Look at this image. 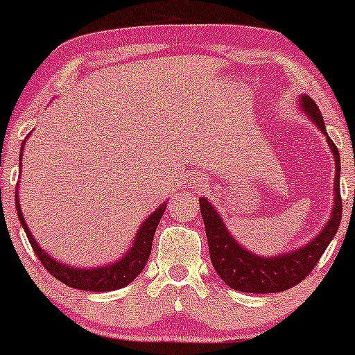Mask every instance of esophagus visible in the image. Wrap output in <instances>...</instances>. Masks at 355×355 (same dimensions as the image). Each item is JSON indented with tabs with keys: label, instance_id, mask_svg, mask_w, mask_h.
<instances>
[{
	"label": "esophagus",
	"instance_id": "obj_1",
	"mask_svg": "<svg viewBox=\"0 0 355 355\" xmlns=\"http://www.w3.org/2000/svg\"><path fill=\"white\" fill-rule=\"evenodd\" d=\"M190 187L193 190H200V189H203V187H207V180L202 177V175H195V177H191Z\"/></svg>",
	"mask_w": 355,
	"mask_h": 355
}]
</instances>
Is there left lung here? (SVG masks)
<instances>
[{
	"label": "left lung",
	"mask_w": 355,
	"mask_h": 355,
	"mask_svg": "<svg viewBox=\"0 0 355 355\" xmlns=\"http://www.w3.org/2000/svg\"><path fill=\"white\" fill-rule=\"evenodd\" d=\"M299 108L311 118V121L325 135L329 148L336 162V178H334V205L331 218L327 220L319 234L311 242L304 243L295 250L285 252L274 257L254 254L242 247L239 240L227 229L222 215L215 210L209 198L200 197V211L209 239L210 260L220 279L234 291L247 294H274L294 287L312 272L325 248L340 225L342 198H340V157L337 146L329 138L324 118L315 101L311 96L300 95Z\"/></svg>",
	"instance_id": "left-lung-1"
}]
</instances>
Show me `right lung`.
I'll use <instances>...</instances> for the list:
<instances>
[{"label": "right lung", "mask_w": 355, "mask_h": 355, "mask_svg": "<svg viewBox=\"0 0 355 355\" xmlns=\"http://www.w3.org/2000/svg\"><path fill=\"white\" fill-rule=\"evenodd\" d=\"M24 144H26V140H24L21 145L19 160H21L23 157ZM15 205L19 223H21L24 232H26V237L30 240L35 254L38 255L40 260H42L44 268H46L55 279H58L60 282L68 285V287L89 292L116 291V288H121L125 287V285H128L130 282H133V280L137 279V275H140V272L144 270L146 266L150 252H152L155 230H157L158 222H160L162 215H164V211L166 209V202H164L157 210H153L152 214L141 222L140 229H138L135 239H133L132 247L128 248V252H126L125 255H121L120 259L115 260V262L98 267H71L60 262V260H56L55 257H51L48 252H44L43 248L38 245V242H36L33 235H31L30 227L26 225V222H24L23 218L21 207H19L18 190H16L15 193Z\"/></svg>", "instance_id": "obj_1"}]
</instances>
